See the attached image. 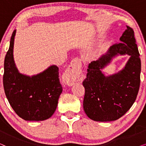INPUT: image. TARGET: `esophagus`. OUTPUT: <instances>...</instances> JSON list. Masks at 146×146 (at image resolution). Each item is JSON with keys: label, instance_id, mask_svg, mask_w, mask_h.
Returning <instances> with one entry per match:
<instances>
[{"label": "esophagus", "instance_id": "34e87169", "mask_svg": "<svg viewBox=\"0 0 146 146\" xmlns=\"http://www.w3.org/2000/svg\"><path fill=\"white\" fill-rule=\"evenodd\" d=\"M81 67L82 63L80 59L74 58L72 61L64 74V81L67 85L72 86L74 84L82 72Z\"/></svg>", "mask_w": 146, "mask_h": 146}]
</instances>
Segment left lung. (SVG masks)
Wrapping results in <instances>:
<instances>
[{"instance_id":"8db88e82","label":"left lung","mask_w":146,"mask_h":146,"mask_svg":"<svg viewBox=\"0 0 146 146\" xmlns=\"http://www.w3.org/2000/svg\"><path fill=\"white\" fill-rule=\"evenodd\" d=\"M120 37L121 42L110 47L98 60L89 64L83 108L89 118L97 121H110L125 114L134 103L140 85L141 60L134 37L129 27ZM131 56L125 67L114 75L106 77L103 69L118 55Z\"/></svg>"}]
</instances>
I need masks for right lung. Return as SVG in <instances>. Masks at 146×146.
Listing matches in <instances>:
<instances>
[{
  "instance_id": "add662e5",
  "label": "right lung",
  "mask_w": 146,
  "mask_h": 146,
  "mask_svg": "<svg viewBox=\"0 0 146 146\" xmlns=\"http://www.w3.org/2000/svg\"><path fill=\"white\" fill-rule=\"evenodd\" d=\"M16 30L11 36L4 62L3 86L8 101L16 113L25 120L42 121L50 117L58 106L62 87L59 68L50 66L42 72L29 76L21 74L13 58Z\"/></svg>"
}]
</instances>
